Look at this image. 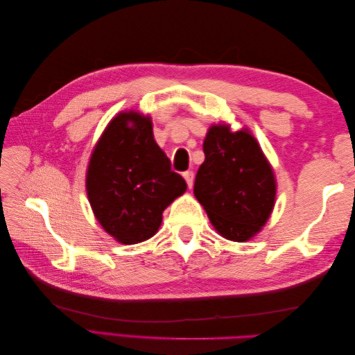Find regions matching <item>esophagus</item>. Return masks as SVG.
<instances>
[{"label":"esophagus","mask_w":355,"mask_h":355,"mask_svg":"<svg viewBox=\"0 0 355 355\" xmlns=\"http://www.w3.org/2000/svg\"><path fill=\"white\" fill-rule=\"evenodd\" d=\"M184 178H185V180H187L188 188H192V185H194V171H189V170L185 171Z\"/></svg>","instance_id":"34e87169"}]
</instances>
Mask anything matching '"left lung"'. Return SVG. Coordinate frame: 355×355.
Returning a JSON list of instances; mask_svg holds the SVG:
<instances>
[{"instance_id": "1", "label": "left lung", "mask_w": 355, "mask_h": 355, "mask_svg": "<svg viewBox=\"0 0 355 355\" xmlns=\"http://www.w3.org/2000/svg\"><path fill=\"white\" fill-rule=\"evenodd\" d=\"M194 194L222 237L247 241L262 230L274 209L275 179L249 130L211 125L202 144Z\"/></svg>"}]
</instances>
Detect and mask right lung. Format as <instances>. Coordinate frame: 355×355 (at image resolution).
I'll list each match as a JSON object with an SVG mask.
<instances>
[{"instance_id":"obj_1","label":"right lung","mask_w":355,"mask_h":355,"mask_svg":"<svg viewBox=\"0 0 355 355\" xmlns=\"http://www.w3.org/2000/svg\"><path fill=\"white\" fill-rule=\"evenodd\" d=\"M87 196L96 219L123 244L151 239L163 211L187 191L154 141L151 118L121 112L105 128L87 170Z\"/></svg>"}]
</instances>
